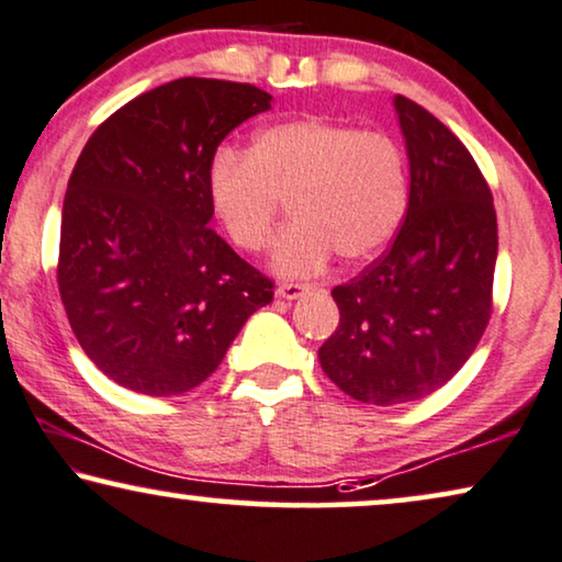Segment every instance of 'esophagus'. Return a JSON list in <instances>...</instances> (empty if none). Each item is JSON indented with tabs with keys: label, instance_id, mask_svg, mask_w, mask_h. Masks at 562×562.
Here are the masks:
<instances>
[{
	"label": "esophagus",
	"instance_id": "1",
	"mask_svg": "<svg viewBox=\"0 0 562 562\" xmlns=\"http://www.w3.org/2000/svg\"><path fill=\"white\" fill-rule=\"evenodd\" d=\"M311 290V284H303V282H282L278 290H274V295L284 297V300H295L303 295V292Z\"/></svg>",
	"mask_w": 562,
	"mask_h": 562
}]
</instances>
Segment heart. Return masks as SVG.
Here are the masks:
<instances>
[{"instance_id": "obj_1", "label": "heart", "mask_w": 562, "mask_h": 562, "mask_svg": "<svg viewBox=\"0 0 562 562\" xmlns=\"http://www.w3.org/2000/svg\"><path fill=\"white\" fill-rule=\"evenodd\" d=\"M213 211L236 247L270 244L282 201L295 221L272 247L280 274H315L334 255L374 257L397 232L407 201L402 149L390 134L321 116L270 124L247 149L221 147L209 165Z\"/></svg>"}]
</instances>
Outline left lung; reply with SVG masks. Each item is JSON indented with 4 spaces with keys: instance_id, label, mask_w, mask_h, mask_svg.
Listing matches in <instances>:
<instances>
[{
    "instance_id": "left-lung-1",
    "label": "left lung",
    "mask_w": 562,
    "mask_h": 562,
    "mask_svg": "<svg viewBox=\"0 0 562 562\" xmlns=\"http://www.w3.org/2000/svg\"><path fill=\"white\" fill-rule=\"evenodd\" d=\"M409 160L405 224L359 278L334 288L330 382L363 405L423 400L458 374L492 318L499 236L484 176L428 109L394 97Z\"/></svg>"
}]
</instances>
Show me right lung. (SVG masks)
<instances>
[{
  "label": "right lung",
  "mask_w": 562,
  "mask_h": 562,
  "mask_svg": "<svg viewBox=\"0 0 562 562\" xmlns=\"http://www.w3.org/2000/svg\"><path fill=\"white\" fill-rule=\"evenodd\" d=\"M267 109L257 86L188 76L86 142L63 201L58 290L86 357L126 390L191 392L272 300V280L209 226L211 157Z\"/></svg>",
  "instance_id": "obj_1"
}]
</instances>
